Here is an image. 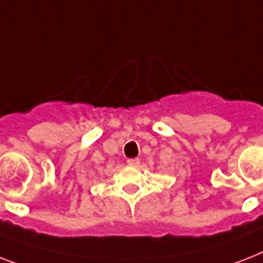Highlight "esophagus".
Listing matches in <instances>:
<instances>
[{
	"mask_svg": "<svg viewBox=\"0 0 263 263\" xmlns=\"http://www.w3.org/2000/svg\"><path fill=\"white\" fill-rule=\"evenodd\" d=\"M127 164L129 166H138L140 164V160L139 158H129V160H127Z\"/></svg>",
	"mask_w": 263,
	"mask_h": 263,
	"instance_id": "34e87169",
	"label": "esophagus"
}]
</instances>
